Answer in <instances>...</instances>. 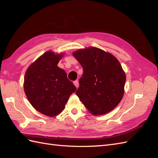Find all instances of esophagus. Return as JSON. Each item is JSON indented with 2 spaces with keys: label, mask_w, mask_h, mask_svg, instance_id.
Instances as JSON below:
<instances>
[{
  "label": "esophagus",
  "mask_w": 158,
  "mask_h": 158,
  "mask_svg": "<svg viewBox=\"0 0 158 158\" xmlns=\"http://www.w3.org/2000/svg\"><path fill=\"white\" fill-rule=\"evenodd\" d=\"M74 84L75 85V86L76 87V88H78V80H75V81H74Z\"/></svg>",
  "instance_id": "esophagus-1"
}]
</instances>
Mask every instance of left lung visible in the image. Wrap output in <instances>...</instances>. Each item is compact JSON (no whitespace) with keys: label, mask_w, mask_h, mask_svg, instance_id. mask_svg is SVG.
<instances>
[{"label":"left lung","mask_w":158,"mask_h":158,"mask_svg":"<svg viewBox=\"0 0 158 158\" xmlns=\"http://www.w3.org/2000/svg\"><path fill=\"white\" fill-rule=\"evenodd\" d=\"M73 55L83 69L76 92L80 101L94 115L112 111L121 101L126 82L120 63L111 53L94 47Z\"/></svg>","instance_id":"obj_1"}]
</instances>
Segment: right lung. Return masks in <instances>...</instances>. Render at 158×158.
<instances>
[{
	"mask_svg": "<svg viewBox=\"0 0 158 158\" xmlns=\"http://www.w3.org/2000/svg\"><path fill=\"white\" fill-rule=\"evenodd\" d=\"M63 55L45 52L25 74L23 88L28 101L37 111L49 117L63 111L70 95L76 90L65 71L57 66Z\"/></svg>",
	"mask_w": 158,
	"mask_h": 158,
	"instance_id": "obj_1",
	"label": "right lung"
}]
</instances>
